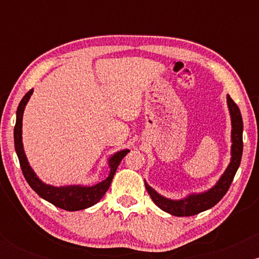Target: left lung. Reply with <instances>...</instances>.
<instances>
[{
  "instance_id": "obj_1",
  "label": "left lung",
  "mask_w": 259,
  "mask_h": 259,
  "mask_svg": "<svg viewBox=\"0 0 259 259\" xmlns=\"http://www.w3.org/2000/svg\"><path fill=\"white\" fill-rule=\"evenodd\" d=\"M227 103L231 119V157L227 169H225L224 173L221 175V178L214 185L203 192H192V194H189L184 198H180V200H171V198L164 197V196L158 194L145 180V186H146L147 192L150 194L152 201L156 203V206L164 210V212L169 213V214L175 217H191L204 212V210L214 207L222 200L223 196L227 194L229 187L233 183L242 157L243 123L239 107L231 100L229 95L227 96Z\"/></svg>"
}]
</instances>
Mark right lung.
I'll return each mask as SVG.
<instances>
[{"mask_svg": "<svg viewBox=\"0 0 259 259\" xmlns=\"http://www.w3.org/2000/svg\"><path fill=\"white\" fill-rule=\"evenodd\" d=\"M32 92L31 90L23 97L20 101L19 106L17 108V119L16 126H14V147H16V152L19 159L20 168H22L23 175H24L25 180L41 198L46 200L50 203L55 204L56 207L62 208V209L69 210V212H75V210L86 209V208L94 206L99 202L103 195L106 194L107 190L109 189L113 177H114L115 171H117L118 165L120 164L121 159L130 152V150H121L112 154L108 158V167L109 174L105 180L100 181V183L95 184L92 186L86 185H64V186H53L49 184L44 183L40 178L37 177L34 169L29 164V160L26 158V154L23 146V138H22V127H23V114H24V109L26 103L30 100Z\"/></svg>", "mask_w": 259, "mask_h": 259, "instance_id": "right-lung-1", "label": "right lung"}]
</instances>
